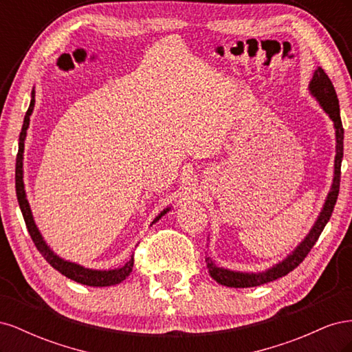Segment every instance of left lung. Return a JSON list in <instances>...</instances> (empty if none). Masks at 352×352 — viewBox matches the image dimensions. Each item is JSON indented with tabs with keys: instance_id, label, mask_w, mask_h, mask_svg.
Instances as JSON below:
<instances>
[{
	"instance_id": "1",
	"label": "left lung",
	"mask_w": 352,
	"mask_h": 352,
	"mask_svg": "<svg viewBox=\"0 0 352 352\" xmlns=\"http://www.w3.org/2000/svg\"><path fill=\"white\" fill-rule=\"evenodd\" d=\"M308 88H310V92L313 97H316V100L320 102L323 110L329 114L330 119H332V122L335 124V132H336V155H335L333 184H332V188H330V192L326 198V202H324L320 216H318L310 233H308L305 239L300 245H298V247L294 250V252L287 255L283 261L273 265L272 269L265 270V272H261V273L233 272V270L219 267L214 261H212L210 257H207L206 263H207L208 273L211 278L220 285H225L229 287H252V286H260L264 283L273 282L279 278H283V276H286L287 273L296 269L298 265L304 261L307 254L310 252L311 248L314 247V243L317 242L318 236L322 235V232H323L324 226L327 225L330 216H332L336 199L339 195L340 163H342V157H344V127H342V120H340L339 101H338V95L333 88L332 80L329 79V76L322 67H318L314 72L313 79L310 82V87Z\"/></svg>"
}]
</instances>
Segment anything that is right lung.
Masks as SVG:
<instances>
[{"instance_id":"1","label":"right lung","mask_w":352,"mask_h":352,"mask_svg":"<svg viewBox=\"0 0 352 352\" xmlns=\"http://www.w3.org/2000/svg\"><path fill=\"white\" fill-rule=\"evenodd\" d=\"M34 105H35V91L32 89V100H30L29 109L25 116L22 132H20V136H19V153H17V158H16V194H17V201H19L20 210H22V214H23L29 235H30L32 241H34L38 251L42 254V257H44L56 270H58L61 274H65L66 278L78 282V283H82V285H88V286H113V285L120 283L127 278V276L131 274V272L133 269V254L131 255V260L127 261L120 269H114V270L85 269L76 263H70V261L60 258L58 255L52 252L35 225L34 217H32L29 202L26 199L25 185H23V150H25L26 131L29 127L30 114H32V111H34ZM167 211H168V208L160 212L153 223L162 219Z\"/></svg>"}]
</instances>
